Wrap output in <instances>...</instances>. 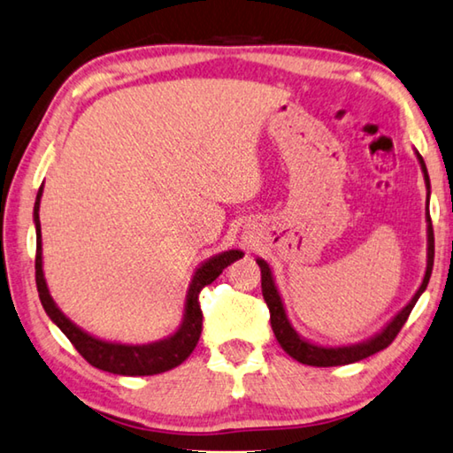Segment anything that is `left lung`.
Returning a JSON list of instances; mask_svg holds the SVG:
<instances>
[{
	"label": "left lung",
	"mask_w": 453,
	"mask_h": 453,
	"mask_svg": "<svg viewBox=\"0 0 453 453\" xmlns=\"http://www.w3.org/2000/svg\"><path fill=\"white\" fill-rule=\"evenodd\" d=\"M415 155H418V161L421 165V173H423V179H426V189H427V210H426L427 265H426V274H423V282L418 288V292L413 294V298L409 300V303L401 308V311L395 314V317L387 322V325L379 330L377 334H372L371 339H365V341L355 342V344H342V347H325V344H317V342L304 339V336H300L296 330H294L288 314H286L282 296H280V292H278V286H276L274 274H272L270 264L262 260V257H257L256 260L262 270V294H264L265 304H268V308H270L272 330H274L280 347H282L292 358H296L298 363L311 365V367H339V365H350V363L363 361V358L379 353V350L387 349L393 342V339L397 336L399 330L403 328L407 317L411 314L415 303H418L421 294L426 292L429 276H432L434 254H435L434 227H432V218H429V193L432 191H429V175H427L426 163H423V157L418 153V150H415Z\"/></svg>",
	"instance_id": "8db88e82"
}]
</instances>
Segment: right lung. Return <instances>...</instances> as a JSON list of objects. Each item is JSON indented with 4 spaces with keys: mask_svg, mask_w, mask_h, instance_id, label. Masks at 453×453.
<instances>
[{
    "mask_svg": "<svg viewBox=\"0 0 453 453\" xmlns=\"http://www.w3.org/2000/svg\"><path fill=\"white\" fill-rule=\"evenodd\" d=\"M44 185L38 191L34 203V224H35V284H38V294L50 320L58 326L68 341L74 344L78 353H81L92 367L100 371H109L114 375L125 377H145V375H159V372L171 371L181 365L188 358L201 334V314L199 308V292L203 286L211 284L224 268L238 257L243 256L240 250H227V252L215 254L201 262L196 272H193L188 296H185V308L181 325L173 334L167 339L149 342V344H125L103 341L95 334H88L78 325H74L66 314H64L58 304L54 303L52 294L48 290L46 276H44V262H42V227H40V199Z\"/></svg>",
    "mask_w": 453,
    "mask_h": 453,
    "instance_id": "add662e5",
    "label": "right lung"
}]
</instances>
